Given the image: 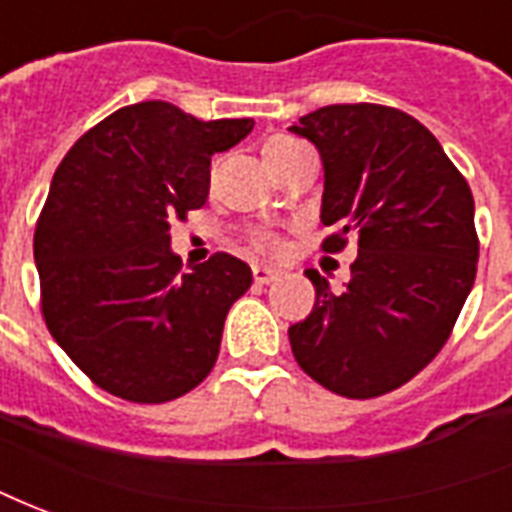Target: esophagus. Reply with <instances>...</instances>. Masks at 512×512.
Instances as JSON below:
<instances>
[{"mask_svg":"<svg viewBox=\"0 0 512 512\" xmlns=\"http://www.w3.org/2000/svg\"><path fill=\"white\" fill-rule=\"evenodd\" d=\"M278 278H280V270H275V267H264V264H256V267H253V280L261 283V286L275 283Z\"/></svg>","mask_w":512,"mask_h":512,"instance_id":"1","label":"esophagus"}]
</instances>
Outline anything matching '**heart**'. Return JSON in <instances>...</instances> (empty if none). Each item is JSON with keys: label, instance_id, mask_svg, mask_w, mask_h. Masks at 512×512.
<instances>
[{"label": "heart", "instance_id": "obj_1", "mask_svg": "<svg viewBox=\"0 0 512 512\" xmlns=\"http://www.w3.org/2000/svg\"><path fill=\"white\" fill-rule=\"evenodd\" d=\"M297 148H302V142L291 140V137H286V134H275V137H270V140H264V145H261V156H264L267 167H270V164L283 159L286 153L297 151ZM256 245H259V251H267V253L278 251V240L270 237V234H261L259 240H256Z\"/></svg>", "mask_w": 512, "mask_h": 512}]
</instances>
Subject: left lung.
I'll use <instances>...</instances> for the list:
<instances>
[{
  "label": "left lung",
  "instance_id": "left-lung-1",
  "mask_svg": "<svg viewBox=\"0 0 512 512\" xmlns=\"http://www.w3.org/2000/svg\"><path fill=\"white\" fill-rule=\"evenodd\" d=\"M291 132L324 159L321 242L359 256L345 291L307 270L315 305L288 329L302 370L348 399L405 386L443 351L478 272L475 202L440 142L397 107L329 105Z\"/></svg>",
  "mask_w": 512,
  "mask_h": 512
}]
</instances>
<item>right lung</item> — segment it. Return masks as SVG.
<instances>
[{"label": "right lung", "instance_id": "obj_1", "mask_svg": "<svg viewBox=\"0 0 512 512\" xmlns=\"http://www.w3.org/2000/svg\"><path fill=\"white\" fill-rule=\"evenodd\" d=\"M251 129V118L199 121L169 102H140L107 115L61 159L34 229L40 310L107 394L161 405L215 367L251 267L218 251L183 270L169 221L205 205L210 156Z\"/></svg>", "mask_w": 512, "mask_h": 512}]
</instances>
